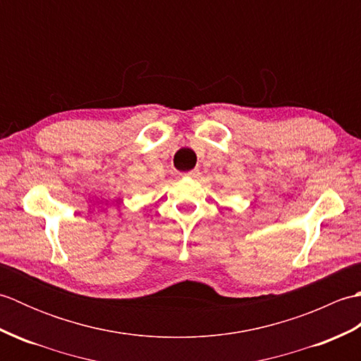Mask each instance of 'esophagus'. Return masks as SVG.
Masks as SVG:
<instances>
[{"instance_id": "esophagus-1", "label": "esophagus", "mask_w": 361, "mask_h": 361, "mask_svg": "<svg viewBox=\"0 0 361 361\" xmlns=\"http://www.w3.org/2000/svg\"><path fill=\"white\" fill-rule=\"evenodd\" d=\"M185 176H189V178H198V176H200V171H198V169H192V171L186 172Z\"/></svg>"}]
</instances>
